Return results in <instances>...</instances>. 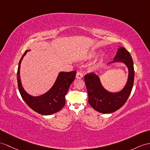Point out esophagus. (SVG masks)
Here are the masks:
<instances>
[{
  "label": "esophagus",
  "instance_id": "esophagus-1",
  "mask_svg": "<svg viewBox=\"0 0 150 150\" xmlns=\"http://www.w3.org/2000/svg\"><path fill=\"white\" fill-rule=\"evenodd\" d=\"M83 74H82L81 72H78L77 73H76V78L81 79V78H83Z\"/></svg>",
  "mask_w": 150,
  "mask_h": 150
}]
</instances>
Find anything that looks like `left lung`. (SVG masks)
Returning <instances> with one entry per match:
<instances>
[{
	"mask_svg": "<svg viewBox=\"0 0 150 150\" xmlns=\"http://www.w3.org/2000/svg\"><path fill=\"white\" fill-rule=\"evenodd\" d=\"M122 62L129 69V78L125 88L118 93H110L102 86L100 79L93 72H90L85 76L88 103L95 110L102 113H111L117 111L127 102L132 92L134 80V69L132 57L128 51L121 47L118 50L114 60Z\"/></svg>",
	"mask_w": 150,
	"mask_h": 150,
	"instance_id": "left-lung-1",
	"label": "left lung"
}]
</instances>
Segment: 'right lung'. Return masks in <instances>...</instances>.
Segmentation results:
<instances>
[{
	"label": "right lung",
	"mask_w": 150,
	"mask_h": 150,
	"mask_svg": "<svg viewBox=\"0 0 150 150\" xmlns=\"http://www.w3.org/2000/svg\"><path fill=\"white\" fill-rule=\"evenodd\" d=\"M27 52L28 50L25 51L21 57L17 71L18 86L21 97L32 110L39 114L50 115L60 111L65 104V95L75 79L76 71L60 72L54 85L48 92L39 97H32L24 90L20 78L21 62Z\"/></svg>",
	"instance_id": "add662e5"
}]
</instances>
